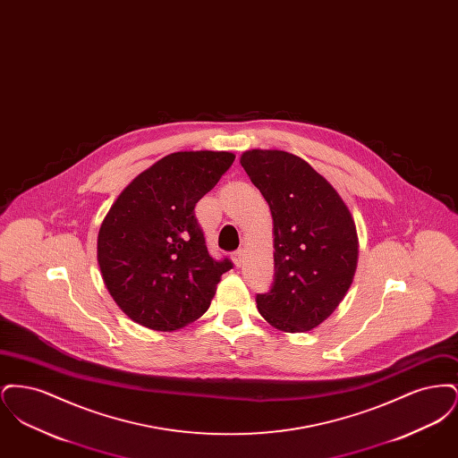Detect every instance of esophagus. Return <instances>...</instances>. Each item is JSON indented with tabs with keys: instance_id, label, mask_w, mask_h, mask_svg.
Returning a JSON list of instances; mask_svg holds the SVG:
<instances>
[{
	"instance_id": "1",
	"label": "esophagus",
	"mask_w": 458,
	"mask_h": 458,
	"mask_svg": "<svg viewBox=\"0 0 458 458\" xmlns=\"http://www.w3.org/2000/svg\"><path fill=\"white\" fill-rule=\"evenodd\" d=\"M243 249H239L237 252H233V256H232V259L235 262V266H242V262H243Z\"/></svg>"
}]
</instances>
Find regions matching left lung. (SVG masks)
<instances>
[{
	"label": "left lung",
	"instance_id": "obj_1",
	"mask_svg": "<svg viewBox=\"0 0 458 458\" xmlns=\"http://www.w3.org/2000/svg\"><path fill=\"white\" fill-rule=\"evenodd\" d=\"M240 165L273 216L275 284L256 302L284 333L319 327L344 301L359 259L349 206L307 161L278 149H250Z\"/></svg>",
	"mask_w": 458,
	"mask_h": 458
}]
</instances>
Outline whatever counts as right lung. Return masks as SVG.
<instances>
[{
	"label": "right lung",
	"instance_id": "obj_1",
	"mask_svg": "<svg viewBox=\"0 0 458 458\" xmlns=\"http://www.w3.org/2000/svg\"><path fill=\"white\" fill-rule=\"evenodd\" d=\"M233 159L228 151L168 154L109 208L98 233V264L109 295L133 323L174 331L209 309L232 262L209 256L194 209Z\"/></svg>",
	"mask_w": 458,
	"mask_h": 458
}]
</instances>
